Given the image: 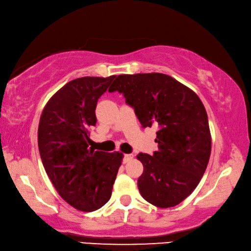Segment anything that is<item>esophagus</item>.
<instances>
[{
	"instance_id": "esophagus-1",
	"label": "esophagus",
	"mask_w": 251,
	"mask_h": 251,
	"mask_svg": "<svg viewBox=\"0 0 251 251\" xmlns=\"http://www.w3.org/2000/svg\"><path fill=\"white\" fill-rule=\"evenodd\" d=\"M133 155L132 154H126L125 155V156H124V160H123V161H124V163H127V162H129V161H132L133 160Z\"/></svg>"
}]
</instances>
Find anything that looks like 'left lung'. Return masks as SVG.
I'll return each instance as SVG.
<instances>
[{"instance_id":"1","label":"left lung","mask_w":251,"mask_h":251,"mask_svg":"<svg viewBox=\"0 0 251 251\" xmlns=\"http://www.w3.org/2000/svg\"><path fill=\"white\" fill-rule=\"evenodd\" d=\"M124 95L143 127L155 126L158 151L140 153L141 196L158 208L188 198L203 176L211 154L208 115L201 99L168 75H119L108 91Z\"/></svg>"}]
</instances>
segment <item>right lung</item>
Instances as JSON below:
<instances>
[{
  "instance_id": "obj_1",
  "label": "right lung",
  "mask_w": 251,
  "mask_h": 251,
  "mask_svg": "<svg viewBox=\"0 0 251 251\" xmlns=\"http://www.w3.org/2000/svg\"><path fill=\"white\" fill-rule=\"evenodd\" d=\"M115 77L74 79L49 99L40 117L42 164L59 196L80 211H95L109 201L122 165V153L89 147L97 101Z\"/></svg>"
}]
</instances>
